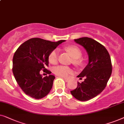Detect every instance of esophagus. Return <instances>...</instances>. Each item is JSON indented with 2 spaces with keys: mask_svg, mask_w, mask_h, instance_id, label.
Returning a JSON list of instances; mask_svg holds the SVG:
<instances>
[{
  "mask_svg": "<svg viewBox=\"0 0 124 124\" xmlns=\"http://www.w3.org/2000/svg\"><path fill=\"white\" fill-rule=\"evenodd\" d=\"M63 79L65 80V81H66V82H68V81H69L70 80V79H68V78H63Z\"/></svg>",
  "mask_w": 124,
  "mask_h": 124,
  "instance_id": "34e87169",
  "label": "esophagus"
}]
</instances>
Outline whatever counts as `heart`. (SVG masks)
<instances>
[{"mask_svg":"<svg viewBox=\"0 0 124 124\" xmlns=\"http://www.w3.org/2000/svg\"><path fill=\"white\" fill-rule=\"evenodd\" d=\"M66 50L69 52L73 58V63L76 65L80 66L83 63L81 57H82V52L80 49L75 45H70L66 48ZM58 50L54 49L52 50L49 54L48 61L51 64H55L58 62ZM53 72L57 75L61 77H69L70 75L72 74L73 70L70 67L67 66L60 65L55 67L53 69Z\"/></svg>","mask_w":124,"mask_h":124,"instance_id":"obj_1","label":"heart"}]
</instances>
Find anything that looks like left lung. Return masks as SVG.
Wrapping results in <instances>:
<instances>
[{
	"label": "left lung",
	"mask_w": 124,
	"mask_h": 124,
	"mask_svg": "<svg viewBox=\"0 0 124 124\" xmlns=\"http://www.w3.org/2000/svg\"><path fill=\"white\" fill-rule=\"evenodd\" d=\"M75 41L86 49L89 55V63L78 76L84 81L78 82V86L71 93L78 100H90L106 88L112 74L111 57L103 45L92 38L84 37L75 39Z\"/></svg>",
	"instance_id": "8db88e82"
}]
</instances>
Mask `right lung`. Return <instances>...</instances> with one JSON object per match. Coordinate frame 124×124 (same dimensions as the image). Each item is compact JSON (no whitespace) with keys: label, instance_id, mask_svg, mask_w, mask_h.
Instances as JSON below:
<instances>
[{"label":"right lung","instance_id":"1","mask_svg":"<svg viewBox=\"0 0 124 124\" xmlns=\"http://www.w3.org/2000/svg\"><path fill=\"white\" fill-rule=\"evenodd\" d=\"M65 40L57 42L40 38H32L18 47L13 58L14 76L21 89L26 94L35 99H41L49 93L55 76L52 75L43 78L40 71L48 74L50 52Z\"/></svg>","mask_w":124,"mask_h":124}]
</instances>
